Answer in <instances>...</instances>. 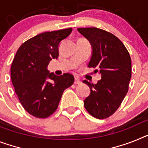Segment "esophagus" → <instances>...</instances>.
I'll list each match as a JSON object with an SVG mask.
<instances>
[{"label": "esophagus", "mask_w": 148, "mask_h": 148, "mask_svg": "<svg viewBox=\"0 0 148 148\" xmlns=\"http://www.w3.org/2000/svg\"><path fill=\"white\" fill-rule=\"evenodd\" d=\"M82 83L80 81V80L78 77H75L74 78V84H77V85H80Z\"/></svg>", "instance_id": "34e87169"}]
</instances>
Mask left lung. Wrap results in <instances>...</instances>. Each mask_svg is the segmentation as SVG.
I'll return each instance as SVG.
<instances>
[{"mask_svg": "<svg viewBox=\"0 0 148 148\" xmlns=\"http://www.w3.org/2000/svg\"><path fill=\"white\" fill-rule=\"evenodd\" d=\"M77 31L92 48L88 67L96 68L94 72L101 75L96 84L84 80L90 88L84 107L95 118H108L118 109L129 90L132 76L130 53L120 39L105 30L80 28Z\"/></svg>", "mask_w": 148, "mask_h": 148, "instance_id": "left-lung-1", "label": "left lung"}]
</instances>
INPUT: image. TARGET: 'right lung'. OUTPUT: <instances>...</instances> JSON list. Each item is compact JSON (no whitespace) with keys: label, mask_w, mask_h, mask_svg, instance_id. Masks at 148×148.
Wrapping results in <instances>:
<instances>
[{"label":"right lung","mask_w":148,"mask_h":148,"mask_svg":"<svg viewBox=\"0 0 148 148\" xmlns=\"http://www.w3.org/2000/svg\"><path fill=\"white\" fill-rule=\"evenodd\" d=\"M72 28L44 32L23 43L11 65V80L25 110L38 118H46L59 106L64 90L74 84V77L65 73H49V62L59 56V46Z\"/></svg>","instance_id":"add662e5"}]
</instances>
